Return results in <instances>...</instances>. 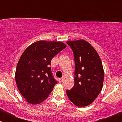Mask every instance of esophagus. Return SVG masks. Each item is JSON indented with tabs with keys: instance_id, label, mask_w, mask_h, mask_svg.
<instances>
[{
	"instance_id": "1",
	"label": "esophagus",
	"mask_w": 122,
	"mask_h": 122,
	"mask_svg": "<svg viewBox=\"0 0 122 122\" xmlns=\"http://www.w3.org/2000/svg\"><path fill=\"white\" fill-rule=\"evenodd\" d=\"M63 78H59V82H62V81H63Z\"/></svg>"
}]
</instances>
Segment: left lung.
<instances>
[{"mask_svg": "<svg viewBox=\"0 0 122 122\" xmlns=\"http://www.w3.org/2000/svg\"><path fill=\"white\" fill-rule=\"evenodd\" d=\"M66 43L73 52L74 59V85L66 90L68 97L79 107L93 102L102 90L104 70L98 54L84 40L70 41Z\"/></svg>", "mask_w": 122, "mask_h": 122, "instance_id": "8db88e82", "label": "left lung"}]
</instances>
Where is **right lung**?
I'll list each match as a JSON object with an SVG mask.
<instances>
[{"label": "right lung", "mask_w": 122, "mask_h": 122, "mask_svg": "<svg viewBox=\"0 0 122 122\" xmlns=\"http://www.w3.org/2000/svg\"><path fill=\"white\" fill-rule=\"evenodd\" d=\"M66 47L61 41H38L24 51L17 65L15 80L28 103L39 104L48 97L57 83L51 72V62Z\"/></svg>", "instance_id": "add662e5"}]
</instances>
